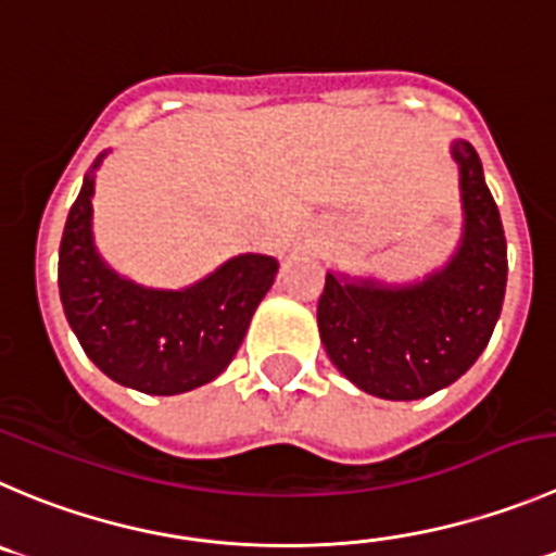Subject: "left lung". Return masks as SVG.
Wrapping results in <instances>:
<instances>
[{
    "instance_id": "obj_1",
    "label": "left lung",
    "mask_w": 556,
    "mask_h": 556,
    "mask_svg": "<svg viewBox=\"0 0 556 556\" xmlns=\"http://www.w3.org/2000/svg\"><path fill=\"white\" fill-rule=\"evenodd\" d=\"M462 168L464 237L442 273L388 289L327 273L316 319L338 371L366 393L415 401L475 366L500 319L507 245L483 166L467 141L453 144Z\"/></svg>"
}]
</instances>
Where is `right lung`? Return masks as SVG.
Segmentation results:
<instances>
[{"label":"right lung","instance_id":"1","mask_svg":"<svg viewBox=\"0 0 556 556\" xmlns=\"http://www.w3.org/2000/svg\"><path fill=\"white\" fill-rule=\"evenodd\" d=\"M92 193L94 179L87 177L60 245L62 308L89 361L114 382L150 395L213 382L240 349L278 262L245 253L185 292L141 289L94 253Z\"/></svg>","mask_w":556,"mask_h":556}]
</instances>
